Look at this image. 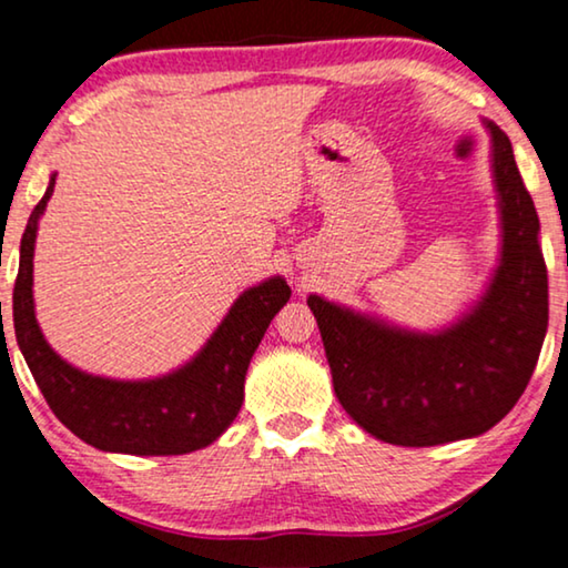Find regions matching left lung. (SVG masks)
I'll return each instance as SVG.
<instances>
[{
    "label": "left lung",
    "instance_id": "left-lung-1",
    "mask_svg": "<svg viewBox=\"0 0 568 568\" xmlns=\"http://www.w3.org/2000/svg\"><path fill=\"white\" fill-rule=\"evenodd\" d=\"M484 126L501 245L491 278L460 317L414 331L321 294L307 297L336 398L379 442L432 447L478 437L515 408L538 364L548 331L540 220L509 136L494 121Z\"/></svg>",
    "mask_w": 568,
    "mask_h": 568
}]
</instances>
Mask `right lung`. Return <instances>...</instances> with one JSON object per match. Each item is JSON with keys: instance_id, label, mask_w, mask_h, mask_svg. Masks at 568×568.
<instances>
[{"instance_id": "right-lung-1", "label": "right lung", "mask_w": 568, "mask_h": 568, "mask_svg": "<svg viewBox=\"0 0 568 568\" xmlns=\"http://www.w3.org/2000/svg\"><path fill=\"white\" fill-rule=\"evenodd\" d=\"M53 185L57 173H51L49 189L22 232L12 292L14 338L45 403L69 432L103 453L185 455L209 447L227 432L243 406L247 364L268 323L290 302V284L271 276L247 286L206 344L168 375L146 379L90 375L61 359L36 321V237Z\"/></svg>"}]
</instances>
